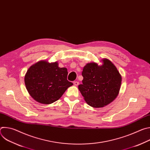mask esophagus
Masks as SVG:
<instances>
[{
  "instance_id": "esophagus-1",
  "label": "esophagus",
  "mask_w": 150,
  "mask_h": 150,
  "mask_svg": "<svg viewBox=\"0 0 150 150\" xmlns=\"http://www.w3.org/2000/svg\"><path fill=\"white\" fill-rule=\"evenodd\" d=\"M74 85H75V86H77V85H79V82L78 81H74Z\"/></svg>"
}]
</instances>
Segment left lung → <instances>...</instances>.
<instances>
[{
	"label": "left lung",
	"instance_id": "1",
	"mask_svg": "<svg viewBox=\"0 0 150 150\" xmlns=\"http://www.w3.org/2000/svg\"><path fill=\"white\" fill-rule=\"evenodd\" d=\"M98 66L94 62L87 63L82 72V84L78 89L87 103L94 108H103L112 102L119 94L122 76L114 64L103 59Z\"/></svg>",
	"mask_w": 150,
	"mask_h": 150
}]
</instances>
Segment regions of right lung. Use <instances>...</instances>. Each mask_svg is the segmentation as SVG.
I'll list each match as a JSON object with an SVG mask.
<instances>
[{"label":"right lung","mask_w":150,"mask_h":150,"mask_svg":"<svg viewBox=\"0 0 150 150\" xmlns=\"http://www.w3.org/2000/svg\"><path fill=\"white\" fill-rule=\"evenodd\" d=\"M66 68H59L58 62L41 60L30 67L25 77L26 88L37 102L49 104L58 100L73 85L67 80Z\"/></svg>","instance_id":"add662e5"}]
</instances>
